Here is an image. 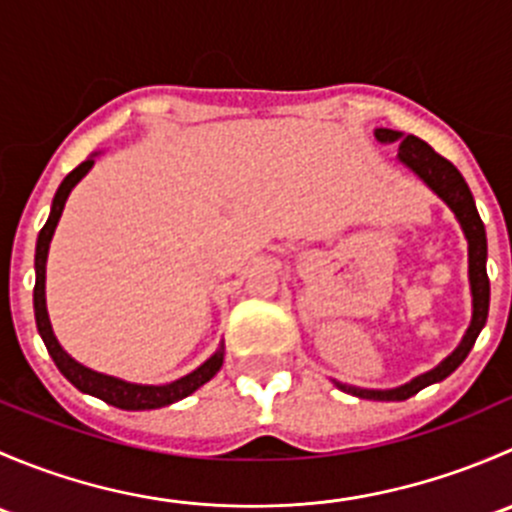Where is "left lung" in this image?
Segmentation results:
<instances>
[{
    "mask_svg": "<svg viewBox=\"0 0 512 512\" xmlns=\"http://www.w3.org/2000/svg\"><path fill=\"white\" fill-rule=\"evenodd\" d=\"M376 141L381 143H394L401 141L399 146V160L411 168L448 208L453 210V215L458 218V223L463 227V235L468 240V280H471V294H473V317L471 327H468L466 337L458 344L456 352L448 354L436 369L426 371V374L416 376L409 384L396 386V389H359V386L339 384L337 386L347 394L359 396V399L369 401H406L409 396L418 394L426 386L443 381L446 376H451L458 366L463 364L468 352L476 344L480 329L485 327V319H488V304H490V282L488 272H485V260H488V242H485V227L476 210V200H473L471 188L463 180V175L458 173L456 165L443 156H438L426 141L416 136H404L399 131H391V128H376L374 131Z\"/></svg>",
    "mask_w": 512,
    "mask_h": 512,
    "instance_id": "1",
    "label": "left lung"
}]
</instances>
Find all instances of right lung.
<instances>
[{
    "mask_svg": "<svg viewBox=\"0 0 512 512\" xmlns=\"http://www.w3.org/2000/svg\"><path fill=\"white\" fill-rule=\"evenodd\" d=\"M96 156V153H94ZM94 156L86 158L84 163L76 165L64 180H61L59 190L54 195V203H51V213L46 225L41 227L39 240H36V255H34V270H36V285H34V317H36V329H39L41 339L46 344V352L51 354L54 364L59 366L61 374L71 381L79 391L84 394L96 396V399L106 401V404L116 406L123 411H148V409H160V406L175 404V401L185 399L193 391H198L200 386L208 384L215 374L223 366V347L210 356L205 364H200L198 369L190 371L188 376L178 381H170L163 386H148V384H131V381L116 379V376L98 374V371L89 369V366L79 364L76 359H71L69 354L61 349V344L56 342L54 329H51L49 312H46V294H44V282H46V257H49V242L54 237L56 223H59L61 213H64V205L69 193L74 190V185L84 178L86 173L94 165Z\"/></svg>",
    "mask_w": 512,
    "mask_h": 512,
    "instance_id": "obj_1",
    "label": "right lung"
}]
</instances>
